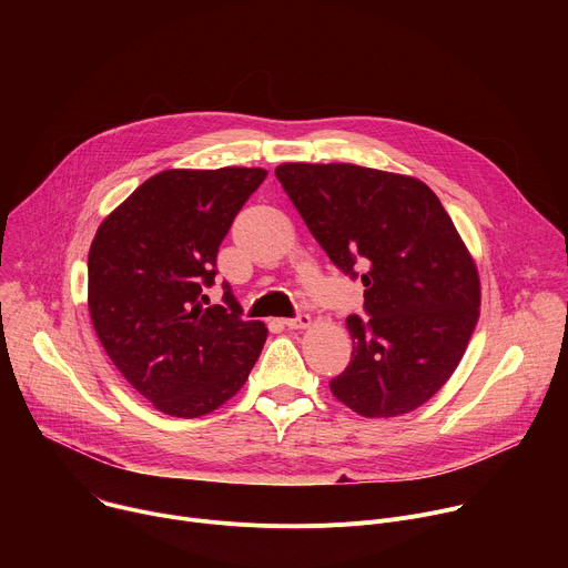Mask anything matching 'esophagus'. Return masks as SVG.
I'll use <instances>...</instances> for the list:
<instances>
[{"instance_id":"esophagus-1","label":"esophagus","mask_w":568,"mask_h":568,"mask_svg":"<svg viewBox=\"0 0 568 568\" xmlns=\"http://www.w3.org/2000/svg\"><path fill=\"white\" fill-rule=\"evenodd\" d=\"M283 323H285L290 331H303V328L310 326L312 318H310V314H296L292 318H283Z\"/></svg>"}]
</instances>
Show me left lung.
<instances>
[{"instance_id":"left-lung-1","label":"left lung","mask_w":568,"mask_h":568,"mask_svg":"<svg viewBox=\"0 0 568 568\" xmlns=\"http://www.w3.org/2000/svg\"><path fill=\"white\" fill-rule=\"evenodd\" d=\"M276 178L364 310L333 395L364 418L425 404L456 371L478 321L476 265L436 193L416 178L353 164H283Z\"/></svg>"}]
</instances>
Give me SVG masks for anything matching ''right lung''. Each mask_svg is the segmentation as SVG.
<instances>
[{
  "label": "right lung",
  "instance_id": "1",
  "mask_svg": "<svg viewBox=\"0 0 568 568\" xmlns=\"http://www.w3.org/2000/svg\"><path fill=\"white\" fill-rule=\"evenodd\" d=\"M263 169L164 171L145 180L99 226L90 247V316L121 375L175 418L211 414L247 382L263 321L206 305L220 242L263 184Z\"/></svg>",
  "mask_w": 568,
  "mask_h": 568
}]
</instances>
